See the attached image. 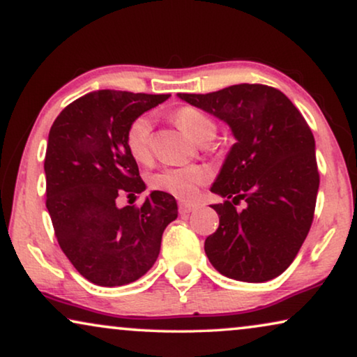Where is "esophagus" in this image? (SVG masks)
<instances>
[{"mask_svg":"<svg viewBox=\"0 0 357 357\" xmlns=\"http://www.w3.org/2000/svg\"><path fill=\"white\" fill-rule=\"evenodd\" d=\"M195 207H197V205H195V204L179 202V213H183V215H185V213H190V212H194Z\"/></svg>","mask_w":357,"mask_h":357,"instance_id":"1","label":"esophagus"}]
</instances>
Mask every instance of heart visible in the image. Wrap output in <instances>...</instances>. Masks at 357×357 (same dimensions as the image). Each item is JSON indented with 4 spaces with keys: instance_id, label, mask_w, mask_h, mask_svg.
<instances>
[{
    "instance_id": "b5f03b06",
    "label": "heart",
    "mask_w": 357,
    "mask_h": 357,
    "mask_svg": "<svg viewBox=\"0 0 357 357\" xmlns=\"http://www.w3.org/2000/svg\"><path fill=\"white\" fill-rule=\"evenodd\" d=\"M174 121L178 126L195 142L212 140L217 134V126L207 114L194 107L179 108L174 113ZM153 119L150 114H140L128 126L126 147L130 157L137 162H145L150 157V144H152ZM210 178V172L205 167L163 168L150 176L149 183L155 190L168 192L178 199L190 200L199 192V188Z\"/></svg>"
}]
</instances>
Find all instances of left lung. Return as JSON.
Here are the masks:
<instances>
[{
  "mask_svg": "<svg viewBox=\"0 0 357 357\" xmlns=\"http://www.w3.org/2000/svg\"><path fill=\"white\" fill-rule=\"evenodd\" d=\"M229 126L236 142L210 190L220 227L205 239L210 264L225 277L264 283L289 267L314 220L319 190L315 140L299 109L262 84L212 93H178ZM244 199L239 213L235 205Z\"/></svg>",
  "mask_w": 357,
  "mask_h": 357,
  "instance_id": "1",
  "label": "left lung"
}]
</instances>
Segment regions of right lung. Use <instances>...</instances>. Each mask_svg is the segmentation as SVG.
I'll use <instances>...</instances> for the list:
<instances>
[{
    "label": "right lung",
    "mask_w": 357,
    "mask_h": 357,
    "mask_svg": "<svg viewBox=\"0 0 357 357\" xmlns=\"http://www.w3.org/2000/svg\"><path fill=\"white\" fill-rule=\"evenodd\" d=\"M169 95L97 90L74 100L48 134L47 208L59 248L98 286H123L152 268L165 228L178 217L172 194L152 190L142 207L119 208V195L145 183L126 147L132 119Z\"/></svg>",
    "instance_id": "obj_1"
}]
</instances>
